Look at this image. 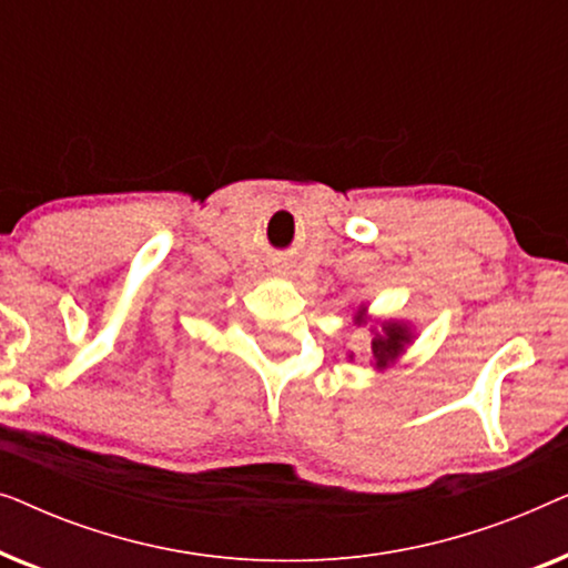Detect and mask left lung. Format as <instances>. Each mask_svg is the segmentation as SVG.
Here are the masks:
<instances>
[{
    "label": "left lung",
    "instance_id": "left-lung-1",
    "mask_svg": "<svg viewBox=\"0 0 568 568\" xmlns=\"http://www.w3.org/2000/svg\"><path fill=\"white\" fill-rule=\"evenodd\" d=\"M354 323L356 325H367L369 323V313L367 305H359L354 313ZM372 341H369V364L375 369H387L393 367L395 362L406 354V346L414 341V331L408 328L406 323L400 321H383L379 325H372L369 328ZM348 359H354V352L348 354Z\"/></svg>",
    "mask_w": 568,
    "mask_h": 568
}]
</instances>
